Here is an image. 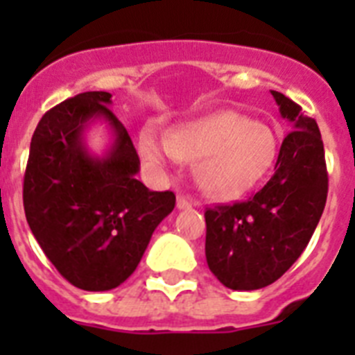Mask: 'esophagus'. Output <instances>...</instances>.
<instances>
[{"instance_id": "esophagus-1", "label": "esophagus", "mask_w": 355, "mask_h": 355, "mask_svg": "<svg viewBox=\"0 0 355 355\" xmlns=\"http://www.w3.org/2000/svg\"><path fill=\"white\" fill-rule=\"evenodd\" d=\"M192 206V202H190V199L184 196H178V208L180 209H187Z\"/></svg>"}]
</instances>
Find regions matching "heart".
<instances>
[{"label": "heart", "instance_id": "b5f03b06", "mask_svg": "<svg viewBox=\"0 0 355 355\" xmlns=\"http://www.w3.org/2000/svg\"><path fill=\"white\" fill-rule=\"evenodd\" d=\"M142 158L153 167L174 159L196 162L202 192L234 199L261 180L277 156V139L263 124L236 112H216L184 122L168 135L144 128L139 137Z\"/></svg>", "mask_w": 355, "mask_h": 355}]
</instances>
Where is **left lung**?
Here are the masks:
<instances>
[{
	"label": "left lung",
	"instance_id": "obj_1",
	"mask_svg": "<svg viewBox=\"0 0 355 355\" xmlns=\"http://www.w3.org/2000/svg\"><path fill=\"white\" fill-rule=\"evenodd\" d=\"M279 112L293 124L279 149L275 172L250 199L206 208V261L224 286L259 290L299 259L324 213L329 175L315 119L272 90Z\"/></svg>",
	"mask_w": 355,
	"mask_h": 355
}]
</instances>
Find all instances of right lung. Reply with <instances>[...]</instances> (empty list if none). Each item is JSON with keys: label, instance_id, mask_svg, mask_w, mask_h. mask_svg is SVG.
Instances as JSON below:
<instances>
[{"label": "right lung", "instance_id": "right-lung-1", "mask_svg": "<svg viewBox=\"0 0 355 355\" xmlns=\"http://www.w3.org/2000/svg\"><path fill=\"white\" fill-rule=\"evenodd\" d=\"M112 94L83 92L56 105L31 137L23 202L31 233L72 286L114 290L135 272L175 196L150 192L137 180L140 158L122 122L108 108ZM105 118L116 142L92 157L83 131Z\"/></svg>", "mask_w": 355, "mask_h": 355}]
</instances>
